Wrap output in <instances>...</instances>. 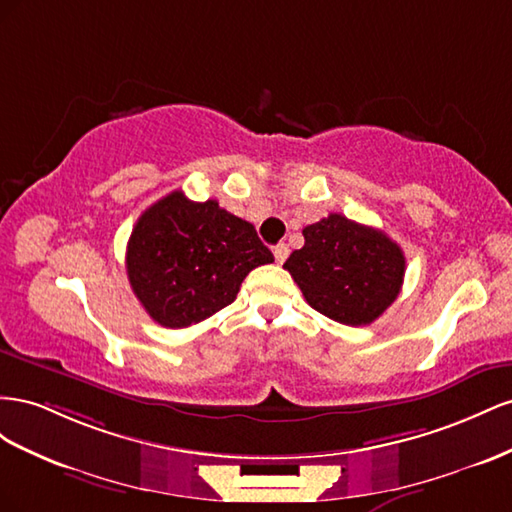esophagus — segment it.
I'll use <instances>...</instances> for the list:
<instances>
[{
  "mask_svg": "<svg viewBox=\"0 0 512 512\" xmlns=\"http://www.w3.org/2000/svg\"><path fill=\"white\" fill-rule=\"evenodd\" d=\"M272 253H274L276 264H283V261L287 259V255H289V246H287V244H276V246L272 248Z\"/></svg>",
  "mask_w": 512,
  "mask_h": 512,
  "instance_id": "esophagus-1",
  "label": "esophagus"
}]
</instances>
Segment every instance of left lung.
<instances>
[{"label": "left lung", "instance_id": "left-lung-1", "mask_svg": "<svg viewBox=\"0 0 512 512\" xmlns=\"http://www.w3.org/2000/svg\"><path fill=\"white\" fill-rule=\"evenodd\" d=\"M302 236L304 246L283 268L315 311L345 326H369L397 300L405 255L384 231L328 214Z\"/></svg>", "mask_w": 512, "mask_h": 512}]
</instances>
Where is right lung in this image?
<instances>
[{
  "instance_id": "obj_1",
  "label": "right lung",
  "mask_w": 512,
  "mask_h": 512,
  "mask_svg": "<svg viewBox=\"0 0 512 512\" xmlns=\"http://www.w3.org/2000/svg\"><path fill=\"white\" fill-rule=\"evenodd\" d=\"M251 223L182 191L156 201L130 233L126 274L143 309L165 328H186L236 300L246 274L272 264Z\"/></svg>"
}]
</instances>
